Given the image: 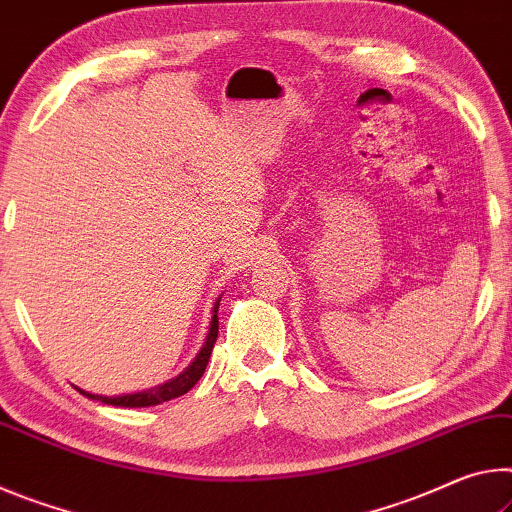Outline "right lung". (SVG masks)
Returning <instances> with one entry per match:
<instances>
[{
  "label": "right lung",
  "instance_id": "add662e5",
  "mask_svg": "<svg viewBox=\"0 0 512 512\" xmlns=\"http://www.w3.org/2000/svg\"><path fill=\"white\" fill-rule=\"evenodd\" d=\"M220 299L222 297H217L215 304H213L211 326H208L204 345H201L195 360H192V363L179 376H174V379L165 381L161 385H156V388H149V390H142V392H131V395H117V397L92 395V392H86V390H81V388H77V390L81 392L83 397L102 401V404H108V406H122V408L158 406V404H163V401H170V399H177L181 395H186V392L192 388V385H195L201 379V374H204L206 365H208V358H211V351L215 347L217 329H220V322H217V308H220Z\"/></svg>",
  "mask_w": 512,
  "mask_h": 512
}]
</instances>
